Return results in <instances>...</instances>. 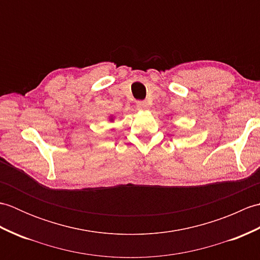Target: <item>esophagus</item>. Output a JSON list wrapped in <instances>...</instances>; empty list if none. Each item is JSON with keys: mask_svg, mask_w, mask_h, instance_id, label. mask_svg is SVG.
I'll return each mask as SVG.
<instances>
[{"mask_svg": "<svg viewBox=\"0 0 260 260\" xmlns=\"http://www.w3.org/2000/svg\"><path fill=\"white\" fill-rule=\"evenodd\" d=\"M136 107L139 110H143V112H146V110L150 109V105L147 102H137Z\"/></svg>", "mask_w": 260, "mask_h": 260, "instance_id": "obj_1", "label": "esophagus"}]
</instances>
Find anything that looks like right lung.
Masks as SVG:
<instances>
[{"label": "right lung", "instance_id": "right-lung-1", "mask_svg": "<svg viewBox=\"0 0 260 260\" xmlns=\"http://www.w3.org/2000/svg\"><path fill=\"white\" fill-rule=\"evenodd\" d=\"M108 120L110 121V123H114L115 121V116L114 115H109L108 116ZM114 129V128H113ZM113 129H110V131H113Z\"/></svg>", "mask_w": 260, "mask_h": 260}]
</instances>
